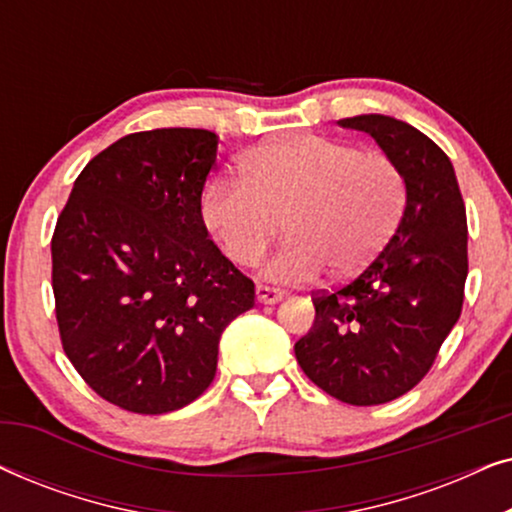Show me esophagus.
<instances>
[{"label":"esophagus","instance_id":"34e87169","mask_svg":"<svg viewBox=\"0 0 512 512\" xmlns=\"http://www.w3.org/2000/svg\"><path fill=\"white\" fill-rule=\"evenodd\" d=\"M256 298H258V303H263V305H275V303H279V300L284 298V291L282 289H275V286L258 284L256 286Z\"/></svg>","mask_w":512,"mask_h":512}]
</instances>
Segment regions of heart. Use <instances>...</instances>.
I'll list each match as a JSON object with an SVG mask.
<instances>
[{
  "mask_svg": "<svg viewBox=\"0 0 512 512\" xmlns=\"http://www.w3.org/2000/svg\"><path fill=\"white\" fill-rule=\"evenodd\" d=\"M242 177H216L200 198L209 235L237 265H256L275 240L284 247L263 275L279 284L361 272L394 233L405 207V181L380 151L319 135L270 139L240 160Z\"/></svg>",
  "mask_w": 512,
  "mask_h": 512,
  "instance_id": "heart-1",
  "label": "heart"
}]
</instances>
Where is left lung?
<instances>
[{
    "mask_svg": "<svg viewBox=\"0 0 512 512\" xmlns=\"http://www.w3.org/2000/svg\"><path fill=\"white\" fill-rule=\"evenodd\" d=\"M368 132L405 181V212L384 249L354 279L314 293V324L296 342L303 373L349 405L408 394L429 373L464 305L466 207L450 158L398 118L338 121Z\"/></svg>",
    "mask_w": 512,
    "mask_h": 512,
    "instance_id": "1",
    "label": "left lung"
}]
</instances>
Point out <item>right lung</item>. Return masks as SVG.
<instances>
[{
	"label": "right lung",
	"instance_id": "obj_1",
	"mask_svg": "<svg viewBox=\"0 0 512 512\" xmlns=\"http://www.w3.org/2000/svg\"><path fill=\"white\" fill-rule=\"evenodd\" d=\"M219 137L125 135L83 167L51 240L60 340L90 389L139 415L193 403L216 375L221 333L254 307V282L200 216Z\"/></svg>",
	"mask_w": 512,
	"mask_h": 512
}]
</instances>
